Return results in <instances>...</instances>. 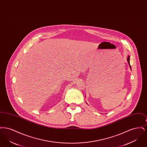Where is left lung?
<instances>
[{
  "instance_id": "1",
  "label": "left lung",
  "mask_w": 147,
  "mask_h": 147,
  "mask_svg": "<svg viewBox=\"0 0 147 147\" xmlns=\"http://www.w3.org/2000/svg\"><path fill=\"white\" fill-rule=\"evenodd\" d=\"M129 59H130V58H129V56H128V58H127V62H128V64H129V67H130V68H131V65H130V63H129Z\"/></svg>"
}]
</instances>
